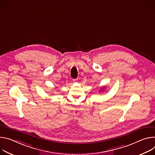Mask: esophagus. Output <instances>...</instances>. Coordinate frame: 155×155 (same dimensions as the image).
<instances>
[{
	"label": "esophagus",
	"instance_id": "1",
	"mask_svg": "<svg viewBox=\"0 0 155 155\" xmlns=\"http://www.w3.org/2000/svg\"><path fill=\"white\" fill-rule=\"evenodd\" d=\"M73 82H77V79H73Z\"/></svg>",
	"mask_w": 155,
	"mask_h": 155
}]
</instances>
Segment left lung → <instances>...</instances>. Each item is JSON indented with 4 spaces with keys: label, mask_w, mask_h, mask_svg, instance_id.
<instances>
[{
    "label": "left lung",
    "mask_w": 155,
    "mask_h": 155,
    "mask_svg": "<svg viewBox=\"0 0 155 155\" xmlns=\"http://www.w3.org/2000/svg\"><path fill=\"white\" fill-rule=\"evenodd\" d=\"M104 87H103V88H102V89H104Z\"/></svg>",
    "instance_id": "obj_1"
}]
</instances>
